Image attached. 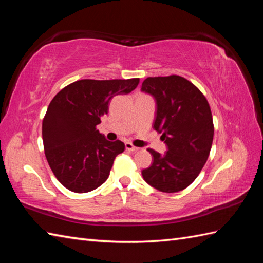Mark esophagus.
<instances>
[{
	"label": "esophagus",
	"instance_id": "obj_1",
	"mask_svg": "<svg viewBox=\"0 0 263 263\" xmlns=\"http://www.w3.org/2000/svg\"><path fill=\"white\" fill-rule=\"evenodd\" d=\"M125 149L128 150V152H138L139 148L133 146V144L131 142H125Z\"/></svg>",
	"mask_w": 263,
	"mask_h": 263
}]
</instances>
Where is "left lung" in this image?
<instances>
[{
    "label": "left lung",
    "mask_w": 263,
    "mask_h": 263,
    "mask_svg": "<svg viewBox=\"0 0 263 263\" xmlns=\"http://www.w3.org/2000/svg\"><path fill=\"white\" fill-rule=\"evenodd\" d=\"M141 90L156 99L154 128L168 148L165 155L148 149L154 161L142 176L158 191H182L198 177L209 157L215 128L208 100L192 82L175 74L149 77Z\"/></svg>",
    "instance_id": "8db88e82"
}]
</instances>
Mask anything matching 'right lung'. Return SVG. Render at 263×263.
<instances>
[{
  "label": "right lung",
  "instance_id": "add662e5",
  "mask_svg": "<svg viewBox=\"0 0 263 263\" xmlns=\"http://www.w3.org/2000/svg\"><path fill=\"white\" fill-rule=\"evenodd\" d=\"M139 81L83 79L55 95L44 116L42 133L48 165L64 187L86 193L107 180L115 157L125 146L120 140H106L96 126L108 113L109 100L135 90Z\"/></svg>",
  "mask_w": 263,
  "mask_h": 263
}]
</instances>
